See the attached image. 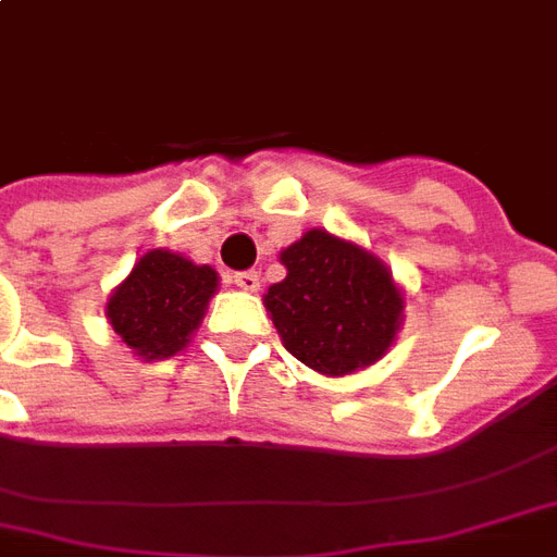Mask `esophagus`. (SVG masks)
<instances>
[{
    "instance_id": "obj_1",
    "label": "esophagus",
    "mask_w": 557,
    "mask_h": 557,
    "mask_svg": "<svg viewBox=\"0 0 557 557\" xmlns=\"http://www.w3.org/2000/svg\"><path fill=\"white\" fill-rule=\"evenodd\" d=\"M233 283H236L238 289L257 292L259 289V274H257V271H238V274H233Z\"/></svg>"
}]
</instances>
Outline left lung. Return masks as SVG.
<instances>
[{
	"label": "left lung",
	"instance_id": "1",
	"mask_svg": "<svg viewBox=\"0 0 557 557\" xmlns=\"http://www.w3.org/2000/svg\"><path fill=\"white\" fill-rule=\"evenodd\" d=\"M280 262L286 277L262 300L292 357L342 377L389 351L405 319V298L374 253L327 230H307Z\"/></svg>",
	"mask_w": 557,
	"mask_h": 557
}]
</instances>
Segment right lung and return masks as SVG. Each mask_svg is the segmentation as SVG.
Segmentation results:
<instances>
[{
    "mask_svg": "<svg viewBox=\"0 0 557 557\" xmlns=\"http://www.w3.org/2000/svg\"><path fill=\"white\" fill-rule=\"evenodd\" d=\"M215 289V268L195 265L171 250H147L109 295L106 315L135 357L168 360L200 327Z\"/></svg>",
    "mask_w": 557,
    "mask_h": 557,
    "instance_id": "obj_1",
    "label": "right lung"
}]
</instances>
